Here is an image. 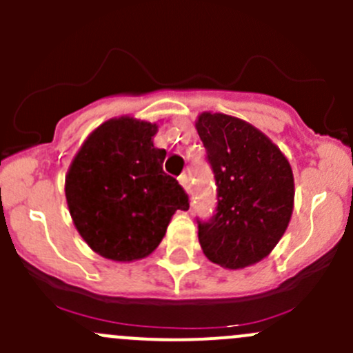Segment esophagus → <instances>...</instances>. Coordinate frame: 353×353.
Returning <instances> with one entry per match:
<instances>
[{
  "label": "esophagus",
  "instance_id": "esophagus-1",
  "mask_svg": "<svg viewBox=\"0 0 353 353\" xmlns=\"http://www.w3.org/2000/svg\"><path fill=\"white\" fill-rule=\"evenodd\" d=\"M179 183L186 191L191 190V181H190V176H188V174H183V176L179 177Z\"/></svg>",
  "mask_w": 353,
  "mask_h": 353
}]
</instances>
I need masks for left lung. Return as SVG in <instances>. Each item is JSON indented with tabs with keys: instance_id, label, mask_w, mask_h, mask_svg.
I'll list each match as a JSON object with an SVG mask.
<instances>
[{
	"instance_id": "8db88e82",
	"label": "left lung",
	"mask_w": 353,
	"mask_h": 353,
	"mask_svg": "<svg viewBox=\"0 0 353 353\" xmlns=\"http://www.w3.org/2000/svg\"><path fill=\"white\" fill-rule=\"evenodd\" d=\"M196 130L215 174L216 210L198 220L206 258L229 270L261 261L285 234L294 212V174L265 133L239 117L198 116Z\"/></svg>"
}]
</instances>
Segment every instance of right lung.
Instances as JSON below:
<instances>
[{"label": "right lung", "instance_id": "1", "mask_svg": "<svg viewBox=\"0 0 353 353\" xmlns=\"http://www.w3.org/2000/svg\"><path fill=\"white\" fill-rule=\"evenodd\" d=\"M157 124L114 117L88 134L66 174L70 215L83 241L112 261L152 254L188 194L162 169Z\"/></svg>", "mask_w": 353, "mask_h": 353}]
</instances>
